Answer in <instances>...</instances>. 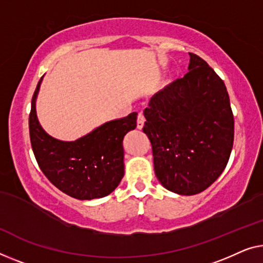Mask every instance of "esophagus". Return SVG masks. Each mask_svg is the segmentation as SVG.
<instances>
[{
	"mask_svg": "<svg viewBox=\"0 0 263 263\" xmlns=\"http://www.w3.org/2000/svg\"><path fill=\"white\" fill-rule=\"evenodd\" d=\"M144 123H145V116L143 115L142 112L138 113V118H137V127L139 128V130H142L143 126H144Z\"/></svg>",
	"mask_w": 263,
	"mask_h": 263,
	"instance_id": "34e87169",
	"label": "esophagus"
}]
</instances>
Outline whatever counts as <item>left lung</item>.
Wrapping results in <instances>:
<instances>
[{"mask_svg": "<svg viewBox=\"0 0 263 263\" xmlns=\"http://www.w3.org/2000/svg\"><path fill=\"white\" fill-rule=\"evenodd\" d=\"M189 72L157 92L144 109L155 174L172 193L204 191L226 169L234 143V116L224 82L189 53Z\"/></svg>", "mask_w": 263, "mask_h": 263, "instance_id": "1", "label": "left lung"}]
</instances>
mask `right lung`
<instances>
[{
	"instance_id": "obj_1",
	"label": "right lung",
	"mask_w": 263,
	"mask_h": 263,
	"mask_svg": "<svg viewBox=\"0 0 263 263\" xmlns=\"http://www.w3.org/2000/svg\"><path fill=\"white\" fill-rule=\"evenodd\" d=\"M42 78L29 115L30 143L39 166L53 185L70 197L81 201L105 197L124 176L123 139L136 128L138 113L107 121L74 142L59 140L42 128L36 116Z\"/></svg>"
}]
</instances>
